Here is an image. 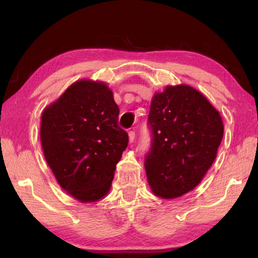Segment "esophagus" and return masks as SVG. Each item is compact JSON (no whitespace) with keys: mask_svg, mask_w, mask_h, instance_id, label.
Masks as SVG:
<instances>
[{"mask_svg":"<svg viewBox=\"0 0 258 258\" xmlns=\"http://www.w3.org/2000/svg\"><path fill=\"white\" fill-rule=\"evenodd\" d=\"M128 138H130V142L132 143L135 140V131H130L128 132Z\"/></svg>","mask_w":258,"mask_h":258,"instance_id":"1","label":"esophagus"}]
</instances>
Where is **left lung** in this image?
<instances>
[{
	"label": "left lung",
	"mask_w": 258,
	"mask_h": 258,
	"mask_svg": "<svg viewBox=\"0 0 258 258\" xmlns=\"http://www.w3.org/2000/svg\"><path fill=\"white\" fill-rule=\"evenodd\" d=\"M148 127L151 143L145 157L147 178L154 194L164 199L180 197L202 181L224 132L218 111L187 85L167 86L155 95Z\"/></svg>",
	"instance_id": "left-lung-1"
}]
</instances>
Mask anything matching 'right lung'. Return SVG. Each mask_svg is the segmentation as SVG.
<instances>
[{
  "mask_svg": "<svg viewBox=\"0 0 258 258\" xmlns=\"http://www.w3.org/2000/svg\"><path fill=\"white\" fill-rule=\"evenodd\" d=\"M119 108L103 83H74L42 115L41 141L56 181L81 202L101 199L128 143Z\"/></svg>",
  "mask_w": 258,
  "mask_h": 258,
  "instance_id": "1",
  "label": "right lung"
}]
</instances>
